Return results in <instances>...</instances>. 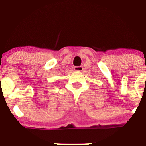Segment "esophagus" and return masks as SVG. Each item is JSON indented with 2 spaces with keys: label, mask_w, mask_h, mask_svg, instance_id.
Listing matches in <instances>:
<instances>
[{
  "label": "esophagus",
  "mask_w": 146,
  "mask_h": 146,
  "mask_svg": "<svg viewBox=\"0 0 146 146\" xmlns=\"http://www.w3.org/2000/svg\"><path fill=\"white\" fill-rule=\"evenodd\" d=\"M74 70H76V71H82V70H83V67H82V66H75Z\"/></svg>",
  "instance_id": "esophagus-1"
}]
</instances>
